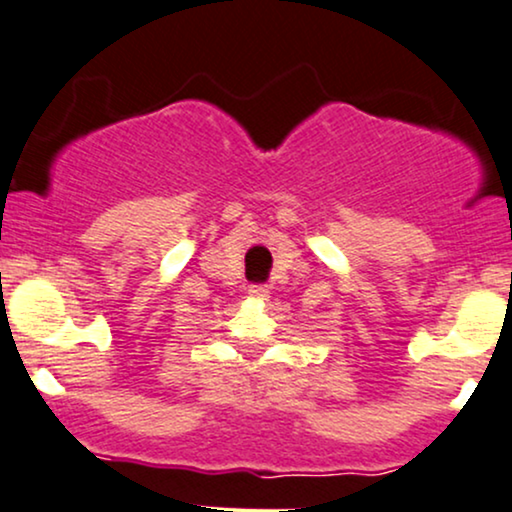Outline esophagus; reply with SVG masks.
Wrapping results in <instances>:
<instances>
[{
	"label": "esophagus",
	"instance_id": "esophagus-1",
	"mask_svg": "<svg viewBox=\"0 0 512 512\" xmlns=\"http://www.w3.org/2000/svg\"><path fill=\"white\" fill-rule=\"evenodd\" d=\"M249 296L254 298V301H268L270 291H268V287H263V284H251Z\"/></svg>",
	"mask_w": 512,
	"mask_h": 512
}]
</instances>
